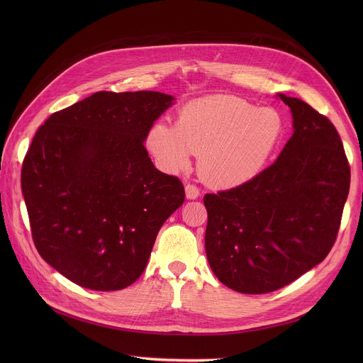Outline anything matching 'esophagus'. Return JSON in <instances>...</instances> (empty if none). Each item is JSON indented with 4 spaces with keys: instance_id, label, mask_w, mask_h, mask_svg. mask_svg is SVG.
Returning a JSON list of instances; mask_svg holds the SVG:
<instances>
[{
    "instance_id": "esophagus-1",
    "label": "esophagus",
    "mask_w": 363,
    "mask_h": 363,
    "mask_svg": "<svg viewBox=\"0 0 363 363\" xmlns=\"http://www.w3.org/2000/svg\"><path fill=\"white\" fill-rule=\"evenodd\" d=\"M185 196L188 200H196L200 196V189L193 184H186L185 185Z\"/></svg>"
}]
</instances>
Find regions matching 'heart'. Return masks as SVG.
Instances as JSON below:
<instances>
[{"mask_svg": "<svg viewBox=\"0 0 363 363\" xmlns=\"http://www.w3.org/2000/svg\"><path fill=\"white\" fill-rule=\"evenodd\" d=\"M284 132L275 108H259L234 95H207L181 107L175 125L152 123L145 144L169 174L186 169L199 155V174L206 184L235 188L260 174Z\"/></svg>", "mask_w": 363, "mask_h": 363, "instance_id": "heart-1", "label": "heart"}]
</instances>
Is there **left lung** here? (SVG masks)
I'll list each match as a JSON object with an SVG mask.
<instances>
[{
    "mask_svg": "<svg viewBox=\"0 0 363 363\" xmlns=\"http://www.w3.org/2000/svg\"><path fill=\"white\" fill-rule=\"evenodd\" d=\"M293 137L277 162L244 185L206 194V256L226 287L279 290L311 271L335 242L349 196L350 166L334 125L300 99Z\"/></svg>",
    "mask_w": 363,
    "mask_h": 363,
    "instance_id": "left-lung-1",
    "label": "left lung"
}]
</instances>
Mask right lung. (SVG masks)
<instances>
[{"label": "right lung", "instance_id": "add662e5", "mask_svg": "<svg viewBox=\"0 0 363 363\" xmlns=\"http://www.w3.org/2000/svg\"><path fill=\"white\" fill-rule=\"evenodd\" d=\"M156 91H100L52 113L22 166V193L41 257L72 282L116 291L144 272L164 220L185 200L144 141L174 104Z\"/></svg>", "mask_w": 363, "mask_h": 363}]
</instances>
